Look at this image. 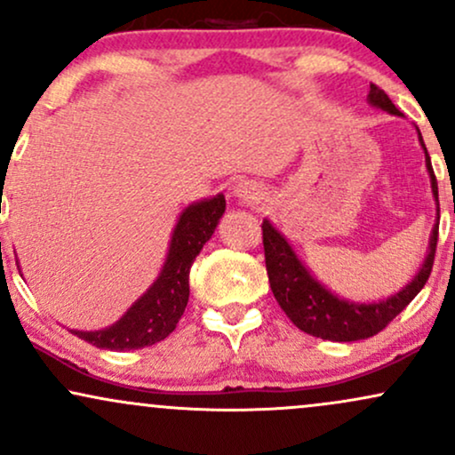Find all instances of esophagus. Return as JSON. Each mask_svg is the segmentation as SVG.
Listing matches in <instances>:
<instances>
[{
    "mask_svg": "<svg viewBox=\"0 0 455 455\" xmlns=\"http://www.w3.org/2000/svg\"><path fill=\"white\" fill-rule=\"evenodd\" d=\"M235 195L242 198V201L252 203V201H259V198H260V190H259L257 184H252V181H242V184L235 186Z\"/></svg>",
    "mask_w": 455,
    "mask_h": 455,
    "instance_id": "1",
    "label": "esophagus"
}]
</instances>
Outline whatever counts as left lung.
Listing matches in <instances>:
<instances>
[{
	"label": "left lung",
	"instance_id": "left-lung-1",
	"mask_svg": "<svg viewBox=\"0 0 455 455\" xmlns=\"http://www.w3.org/2000/svg\"><path fill=\"white\" fill-rule=\"evenodd\" d=\"M370 104L383 108L391 115H400L395 104L389 100V96L380 90L379 85H370ZM421 139V134H419ZM424 145V140H421ZM426 149V145H424ZM426 166L432 180V192L438 201V184L436 175L432 171L430 156L426 149ZM263 248H265V267H267L269 284L274 291L275 301H278L286 316L293 321L295 327L301 331L310 333L315 338L333 342H353L365 340L370 336H377L385 327L394 321L395 316L404 310L406 306L415 299V295L424 289V284L430 278L432 265H435L436 242H438V227H435L430 239V250L421 265L419 274L409 286L400 291L398 295L389 297L387 301L379 304H353V301L338 299L331 295L325 286H321L312 278L310 271L299 263L295 257L293 248L282 235L275 231L271 224L263 222Z\"/></svg>",
	"mask_w": 455,
	"mask_h": 455
}]
</instances>
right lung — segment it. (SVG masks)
<instances>
[{
  "instance_id": "obj_1",
  "label": "right lung",
  "mask_w": 455,
  "mask_h": 455,
  "mask_svg": "<svg viewBox=\"0 0 455 455\" xmlns=\"http://www.w3.org/2000/svg\"><path fill=\"white\" fill-rule=\"evenodd\" d=\"M227 210L224 195L190 205L181 213L171 239L169 257L154 286L119 318L100 331H72L81 340L108 351H134L164 340L173 331L190 297V267Z\"/></svg>"
}]
</instances>
